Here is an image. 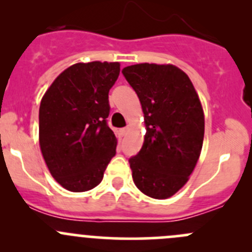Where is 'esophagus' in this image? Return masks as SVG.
I'll return each instance as SVG.
<instances>
[{
  "instance_id": "esophagus-1",
  "label": "esophagus",
  "mask_w": 252,
  "mask_h": 252,
  "mask_svg": "<svg viewBox=\"0 0 252 252\" xmlns=\"http://www.w3.org/2000/svg\"><path fill=\"white\" fill-rule=\"evenodd\" d=\"M119 133H121L122 136H126V134L129 133V129L128 128H123V129H121V130H119Z\"/></svg>"
}]
</instances>
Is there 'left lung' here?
Returning <instances> with one entry per match:
<instances>
[{
	"label": "left lung",
	"mask_w": 252,
	"mask_h": 252,
	"mask_svg": "<svg viewBox=\"0 0 252 252\" xmlns=\"http://www.w3.org/2000/svg\"><path fill=\"white\" fill-rule=\"evenodd\" d=\"M140 100L146 134L129 159L134 184L157 200L173 196L189 180L205 133L201 101L191 80L173 64L139 63L122 70Z\"/></svg>",
	"instance_id": "obj_1"
}]
</instances>
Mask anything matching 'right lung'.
Masks as SVG:
<instances>
[{
	"mask_svg": "<svg viewBox=\"0 0 252 252\" xmlns=\"http://www.w3.org/2000/svg\"><path fill=\"white\" fill-rule=\"evenodd\" d=\"M119 72V62L75 63L42 96L40 149L51 175L69 191L97 187L116 155L118 141L106 118L108 93Z\"/></svg>",
	"mask_w": 252,
	"mask_h": 252,
	"instance_id": "right-lung-1",
	"label": "right lung"
}]
</instances>
